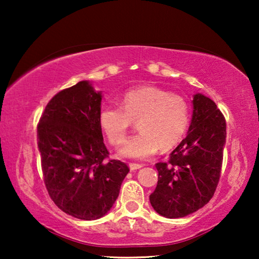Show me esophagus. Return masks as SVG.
Instances as JSON below:
<instances>
[{
  "instance_id": "34e87169",
  "label": "esophagus",
  "mask_w": 259,
  "mask_h": 259,
  "mask_svg": "<svg viewBox=\"0 0 259 259\" xmlns=\"http://www.w3.org/2000/svg\"><path fill=\"white\" fill-rule=\"evenodd\" d=\"M129 168H130L131 171H136V170H137V169L143 168V164H138V163H130V164H129Z\"/></svg>"
}]
</instances>
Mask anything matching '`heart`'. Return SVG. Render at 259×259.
Returning <instances> with one entry per match:
<instances>
[{"mask_svg": "<svg viewBox=\"0 0 259 259\" xmlns=\"http://www.w3.org/2000/svg\"><path fill=\"white\" fill-rule=\"evenodd\" d=\"M134 121L140 133L123 143L117 154L124 159L146 160L160 150H170L183 139L190 123L186 100L155 87H140L126 93L122 107L105 105L99 123L112 145L126 137Z\"/></svg>", "mask_w": 259, "mask_h": 259, "instance_id": "obj_1", "label": "heart"}]
</instances>
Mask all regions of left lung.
Returning a JSON list of instances; mask_svg holds the SVG:
<instances>
[{
    "mask_svg": "<svg viewBox=\"0 0 259 259\" xmlns=\"http://www.w3.org/2000/svg\"><path fill=\"white\" fill-rule=\"evenodd\" d=\"M193 114L185 139L169 160L155 166L159 179L150 202L166 218L195 212L212 198L221 176L226 122L217 105L202 94L193 96Z\"/></svg>",
    "mask_w": 259,
    "mask_h": 259,
    "instance_id": "obj_1",
    "label": "left lung"
}]
</instances>
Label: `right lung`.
Wrapping results in <instances>:
<instances>
[{"mask_svg":"<svg viewBox=\"0 0 259 259\" xmlns=\"http://www.w3.org/2000/svg\"><path fill=\"white\" fill-rule=\"evenodd\" d=\"M102 98L89 81H80L48 103L37 124L48 193L60 210L83 221L111 210L129 172L124 162L106 161L99 123Z\"/></svg>","mask_w":259,"mask_h":259,"instance_id":"add662e5","label":"right lung"}]
</instances>
